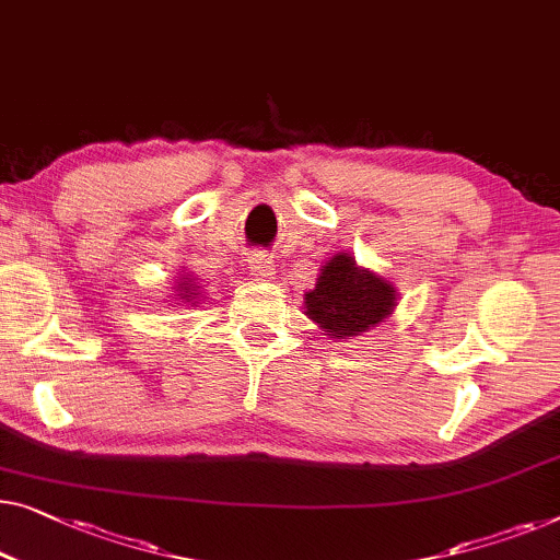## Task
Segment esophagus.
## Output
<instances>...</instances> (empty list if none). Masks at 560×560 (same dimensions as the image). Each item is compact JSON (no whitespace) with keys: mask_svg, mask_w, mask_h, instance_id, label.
<instances>
[{"mask_svg":"<svg viewBox=\"0 0 560 560\" xmlns=\"http://www.w3.org/2000/svg\"><path fill=\"white\" fill-rule=\"evenodd\" d=\"M249 270H253V275H272V270H275V262H272V257L270 255H265V253H255L253 257H249Z\"/></svg>","mask_w":560,"mask_h":560,"instance_id":"34e87169","label":"esophagus"}]
</instances>
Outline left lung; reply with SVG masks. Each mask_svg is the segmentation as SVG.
I'll return each mask as SVG.
<instances>
[{
  "instance_id": "8db88e82",
  "label": "left lung",
  "mask_w": 560,
  "mask_h": 560,
  "mask_svg": "<svg viewBox=\"0 0 560 560\" xmlns=\"http://www.w3.org/2000/svg\"><path fill=\"white\" fill-rule=\"evenodd\" d=\"M396 290L378 275L355 267L348 253L330 257L318 285L305 295L307 315L328 336H361L394 311Z\"/></svg>"
}]
</instances>
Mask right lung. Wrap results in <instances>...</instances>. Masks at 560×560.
<instances>
[{
	"instance_id": "add662e5",
	"label": "right lung",
	"mask_w": 560,
	"mask_h": 560,
	"mask_svg": "<svg viewBox=\"0 0 560 560\" xmlns=\"http://www.w3.org/2000/svg\"><path fill=\"white\" fill-rule=\"evenodd\" d=\"M184 280H186V278H184ZM182 285H184V288H182V290H184V292H189V290H191V285H186V282H182ZM183 295V293H182ZM191 295H197V293H190L189 296H184L186 298V300H189V298H191Z\"/></svg>"
}]
</instances>
